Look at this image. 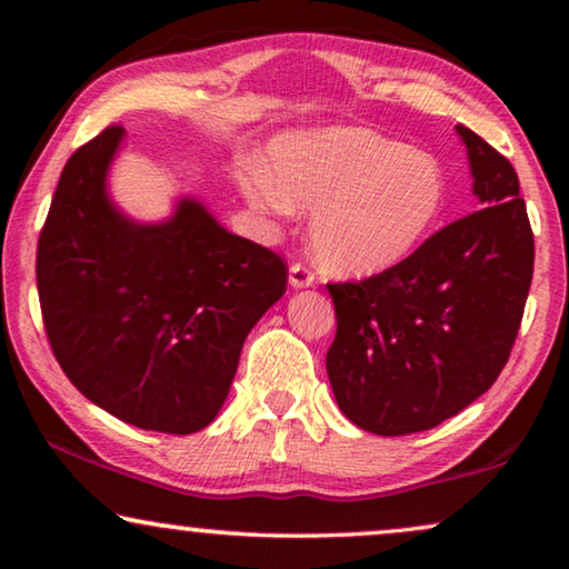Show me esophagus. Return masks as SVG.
Wrapping results in <instances>:
<instances>
[{"instance_id": "1", "label": "esophagus", "mask_w": 569, "mask_h": 569, "mask_svg": "<svg viewBox=\"0 0 569 569\" xmlns=\"http://www.w3.org/2000/svg\"><path fill=\"white\" fill-rule=\"evenodd\" d=\"M288 283H291V288H308V286H313V273L308 271L306 266L293 263L291 268H288Z\"/></svg>"}]
</instances>
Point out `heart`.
Returning <instances> with one entry per match:
<instances>
[{
  "mask_svg": "<svg viewBox=\"0 0 569 569\" xmlns=\"http://www.w3.org/2000/svg\"><path fill=\"white\" fill-rule=\"evenodd\" d=\"M238 188L261 216L313 210L308 240L316 261L359 278L407 261L447 200L435 158L343 124L278 134L266 148V170L240 168Z\"/></svg>",
  "mask_w": 569,
  "mask_h": 569,
  "instance_id": "heart-1",
  "label": "heart"
}]
</instances>
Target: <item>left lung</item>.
Wrapping results in <instances>:
<instances>
[{"label":"left lung","mask_w":569,"mask_h":569,"mask_svg":"<svg viewBox=\"0 0 569 569\" xmlns=\"http://www.w3.org/2000/svg\"><path fill=\"white\" fill-rule=\"evenodd\" d=\"M479 210L399 266L333 283L326 371L356 427L401 437L437 427L497 381L532 283L535 238L509 160L457 124Z\"/></svg>","instance_id":"1"}]
</instances>
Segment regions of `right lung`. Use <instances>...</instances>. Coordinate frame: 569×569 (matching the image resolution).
<instances>
[{
  "label": "right lung",
  "mask_w": 569,
  "mask_h": 569,
  "mask_svg": "<svg viewBox=\"0 0 569 569\" xmlns=\"http://www.w3.org/2000/svg\"><path fill=\"white\" fill-rule=\"evenodd\" d=\"M108 128L67 160L37 246L47 339L77 391L132 427L196 435L218 417L246 336L286 293V266L180 196L138 220L110 196Z\"/></svg>",
  "instance_id": "right-lung-1"
}]
</instances>
